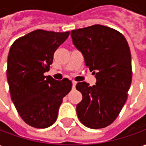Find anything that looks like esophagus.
I'll use <instances>...</instances> for the list:
<instances>
[{
    "instance_id": "34e87169",
    "label": "esophagus",
    "mask_w": 146,
    "mask_h": 146,
    "mask_svg": "<svg viewBox=\"0 0 146 146\" xmlns=\"http://www.w3.org/2000/svg\"><path fill=\"white\" fill-rule=\"evenodd\" d=\"M72 83H73V89H74L75 88V87H76V81H74V80H73V81H72Z\"/></svg>"
}]
</instances>
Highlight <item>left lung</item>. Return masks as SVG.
I'll list each match as a JSON object with an SVG mask.
<instances>
[{"mask_svg": "<svg viewBox=\"0 0 146 146\" xmlns=\"http://www.w3.org/2000/svg\"><path fill=\"white\" fill-rule=\"evenodd\" d=\"M70 34L97 80L93 86L77 83L76 88L83 97L76 105L77 116L89 128H103L116 119L127 98L132 78L130 48L122 33L102 25L72 30Z\"/></svg>", "mask_w": 146, "mask_h": 146, "instance_id": "left-lung-1", "label": "left lung"}]
</instances>
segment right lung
Masks as SVG:
<instances>
[{
  "label": "right lung",
  "mask_w": 146,
  "mask_h": 146,
  "mask_svg": "<svg viewBox=\"0 0 146 146\" xmlns=\"http://www.w3.org/2000/svg\"><path fill=\"white\" fill-rule=\"evenodd\" d=\"M70 35L34 30L12 44L8 56V79L11 100L28 125L46 128L57 119L62 98L71 91L67 78L56 80L44 73L49 70L54 51Z\"/></svg>",
  "instance_id": "add662e5"
}]
</instances>
